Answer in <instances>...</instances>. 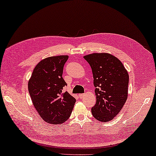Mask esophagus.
Returning a JSON list of instances; mask_svg holds the SVG:
<instances>
[{
	"label": "esophagus",
	"mask_w": 156,
	"mask_h": 156,
	"mask_svg": "<svg viewBox=\"0 0 156 156\" xmlns=\"http://www.w3.org/2000/svg\"><path fill=\"white\" fill-rule=\"evenodd\" d=\"M83 96H84V94H80V95H79V98H81H81H82Z\"/></svg>",
	"instance_id": "obj_1"
}]
</instances>
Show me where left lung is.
Listing matches in <instances>:
<instances>
[{
  "instance_id": "1",
  "label": "left lung",
  "mask_w": 156,
  "mask_h": 156,
  "mask_svg": "<svg viewBox=\"0 0 156 156\" xmlns=\"http://www.w3.org/2000/svg\"><path fill=\"white\" fill-rule=\"evenodd\" d=\"M92 69L96 104L91 108L100 122L112 121L125 105L128 95L129 75L119 58L109 53L83 56Z\"/></svg>"
}]
</instances>
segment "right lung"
<instances>
[{"label": "right lung", "instance_id": "add662e5", "mask_svg": "<svg viewBox=\"0 0 156 156\" xmlns=\"http://www.w3.org/2000/svg\"><path fill=\"white\" fill-rule=\"evenodd\" d=\"M68 56L48 57L37 64L28 83V91L37 113L48 123L62 124L70 118L76 99L63 87V66Z\"/></svg>", "mask_w": 156, "mask_h": 156}]
</instances>
